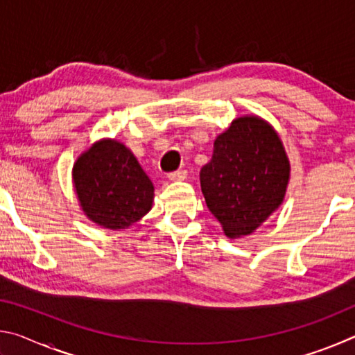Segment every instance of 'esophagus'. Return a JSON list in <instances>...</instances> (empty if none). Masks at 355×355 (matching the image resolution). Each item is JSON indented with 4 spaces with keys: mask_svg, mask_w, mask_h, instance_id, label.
<instances>
[{
    "mask_svg": "<svg viewBox=\"0 0 355 355\" xmlns=\"http://www.w3.org/2000/svg\"><path fill=\"white\" fill-rule=\"evenodd\" d=\"M186 175H188V172L186 171H175V172H171L169 175H167V178H169L171 182H182V180L186 178Z\"/></svg>",
    "mask_w": 355,
    "mask_h": 355,
    "instance_id": "esophagus-1",
    "label": "esophagus"
}]
</instances>
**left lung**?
Here are the masks:
<instances>
[{"mask_svg":"<svg viewBox=\"0 0 355 355\" xmlns=\"http://www.w3.org/2000/svg\"><path fill=\"white\" fill-rule=\"evenodd\" d=\"M290 161L279 135L257 116L235 119L200 171L207 207L230 238L250 235L284 202Z\"/></svg>","mask_w":355,"mask_h":355,"instance_id":"obj_1","label":"left lung"}]
</instances>
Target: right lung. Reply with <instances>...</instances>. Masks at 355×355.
Here are the masks:
<instances>
[{"label": "right lung", "mask_w": 355, "mask_h": 355, "mask_svg": "<svg viewBox=\"0 0 355 355\" xmlns=\"http://www.w3.org/2000/svg\"><path fill=\"white\" fill-rule=\"evenodd\" d=\"M71 175L84 214L101 227L128 228L152 208V182L116 139L95 142L76 159Z\"/></svg>", "instance_id": "1"}]
</instances>
